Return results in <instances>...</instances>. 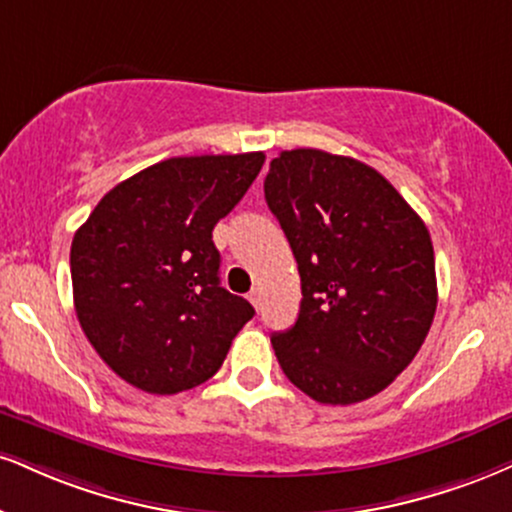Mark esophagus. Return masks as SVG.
<instances>
[{
  "label": "esophagus",
  "mask_w": 512,
  "mask_h": 512,
  "mask_svg": "<svg viewBox=\"0 0 512 512\" xmlns=\"http://www.w3.org/2000/svg\"><path fill=\"white\" fill-rule=\"evenodd\" d=\"M248 300H250V303L255 305V307H260V300H262V291H260V288H252V291L248 293Z\"/></svg>",
  "instance_id": "esophagus-1"
}]
</instances>
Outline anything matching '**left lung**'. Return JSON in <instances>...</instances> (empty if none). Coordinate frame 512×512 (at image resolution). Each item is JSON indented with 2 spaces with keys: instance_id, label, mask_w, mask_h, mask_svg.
Returning a JSON list of instances; mask_svg holds the SVG:
<instances>
[{
  "instance_id": "8db88e82",
  "label": "left lung",
  "mask_w": 512,
  "mask_h": 512,
  "mask_svg": "<svg viewBox=\"0 0 512 512\" xmlns=\"http://www.w3.org/2000/svg\"><path fill=\"white\" fill-rule=\"evenodd\" d=\"M264 197L303 288L295 324L272 336L283 374L317 403L377 396L434 322L427 226L377 169L312 147L272 159Z\"/></svg>"
}]
</instances>
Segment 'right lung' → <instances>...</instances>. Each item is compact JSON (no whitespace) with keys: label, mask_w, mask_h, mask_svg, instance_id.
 <instances>
[{"label":"right lung","mask_w":512,"mask_h":512,"mask_svg":"<svg viewBox=\"0 0 512 512\" xmlns=\"http://www.w3.org/2000/svg\"><path fill=\"white\" fill-rule=\"evenodd\" d=\"M262 164V152L164 159L109 190L73 236L78 322L135 389L171 396L205 384L255 315L221 288L212 231Z\"/></svg>","instance_id":"right-lung-1"}]
</instances>
